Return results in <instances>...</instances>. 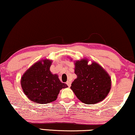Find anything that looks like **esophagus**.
<instances>
[{
    "label": "esophagus",
    "mask_w": 135,
    "mask_h": 135,
    "mask_svg": "<svg viewBox=\"0 0 135 135\" xmlns=\"http://www.w3.org/2000/svg\"><path fill=\"white\" fill-rule=\"evenodd\" d=\"M66 84H67V85L68 86L70 87L71 85V81H68L66 82Z\"/></svg>",
    "instance_id": "obj_1"
}]
</instances>
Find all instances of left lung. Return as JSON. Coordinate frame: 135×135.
<instances>
[{
	"label": "left lung",
	"mask_w": 135,
	"mask_h": 135,
	"mask_svg": "<svg viewBox=\"0 0 135 135\" xmlns=\"http://www.w3.org/2000/svg\"><path fill=\"white\" fill-rule=\"evenodd\" d=\"M74 71L77 78L71 84V88L80 100L86 104H94L107 97L111 80L100 66L96 62L88 65L86 59H82L76 62Z\"/></svg>",
	"instance_id": "left-lung-1"
}]
</instances>
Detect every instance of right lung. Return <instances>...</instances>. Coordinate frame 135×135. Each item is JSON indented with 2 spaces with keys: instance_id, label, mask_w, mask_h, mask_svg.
Masks as SVG:
<instances>
[{
  "instance_id": "obj_1",
  "label": "right lung",
  "mask_w": 135,
  "mask_h": 135,
  "mask_svg": "<svg viewBox=\"0 0 135 135\" xmlns=\"http://www.w3.org/2000/svg\"><path fill=\"white\" fill-rule=\"evenodd\" d=\"M51 63L47 59L38 62L22 76L21 84L24 93L33 102L42 104L53 102L60 90L68 87L60 81L57 74L50 72Z\"/></svg>"
}]
</instances>
